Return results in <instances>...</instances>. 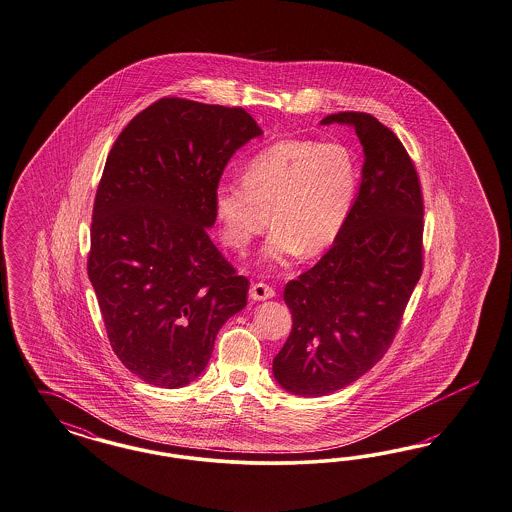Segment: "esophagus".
<instances>
[{"instance_id":"1","label":"esophagus","mask_w":512,"mask_h":512,"mask_svg":"<svg viewBox=\"0 0 512 512\" xmlns=\"http://www.w3.org/2000/svg\"><path fill=\"white\" fill-rule=\"evenodd\" d=\"M274 295H276V291H274L270 285H266V283L263 282L253 283V285L249 287V297L253 300L272 299Z\"/></svg>"}]
</instances>
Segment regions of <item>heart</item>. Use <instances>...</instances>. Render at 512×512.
I'll list each match as a JSON object with an SVG mask.
<instances>
[{
	"label": "heart",
	"mask_w": 512,
	"mask_h": 512,
	"mask_svg": "<svg viewBox=\"0 0 512 512\" xmlns=\"http://www.w3.org/2000/svg\"><path fill=\"white\" fill-rule=\"evenodd\" d=\"M357 164L340 143L283 140L244 164V181L219 183L213 212L227 246L244 251L272 230L263 255L283 263L302 251L314 257L333 246L357 191Z\"/></svg>",
	"instance_id": "b5f03b06"
}]
</instances>
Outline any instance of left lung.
Segmentation results:
<instances>
[{"mask_svg": "<svg viewBox=\"0 0 512 512\" xmlns=\"http://www.w3.org/2000/svg\"><path fill=\"white\" fill-rule=\"evenodd\" d=\"M333 123L352 126L365 162L344 229L283 291L293 329L272 372L300 397L333 393L371 371L388 352L423 268L422 189L403 143L369 113L321 121Z\"/></svg>", "mask_w": 512, "mask_h": 512, "instance_id": "obj_1", "label": "left lung"}]
</instances>
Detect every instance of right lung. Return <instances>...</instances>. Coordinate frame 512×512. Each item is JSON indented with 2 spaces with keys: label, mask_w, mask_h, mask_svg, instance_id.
Instances as JSON below:
<instances>
[{
  "label": "right lung",
  "mask_w": 512,
  "mask_h": 512,
  "mask_svg": "<svg viewBox=\"0 0 512 512\" xmlns=\"http://www.w3.org/2000/svg\"><path fill=\"white\" fill-rule=\"evenodd\" d=\"M263 130L242 107L160 98L107 155L87 270L124 367L159 388L206 369L249 282L213 246V193L230 157Z\"/></svg>",
  "instance_id": "1"
}]
</instances>
